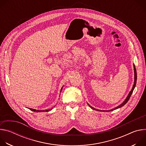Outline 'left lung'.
I'll use <instances>...</instances> for the list:
<instances>
[{"label":"left lung","instance_id":"8db88e82","mask_svg":"<svg viewBox=\"0 0 146 146\" xmlns=\"http://www.w3.org/2000/svg\"><path fill=\"white\" fill-rule=\"evenodd\" d=\"M133 67H134V73H135V81H134V84H133V87H132V89L131 90V91H130V92H129V94H128V96L127 97V98L125 99V100L123 102V103H122L120 105H119L118 106H117V107H116V108H114V109H111V110H98V109H95V108H94L93 107H92V106H91L88 103V105L92 109H93V110H96V111H113V110H116V109H118V108H121V107H122L123 106H124L125 105V104L128 102V101L129 100V98H130V97H131V95H132V92H133V90H134V88H135V86H136V80H137V73H136V68H135V65H133Z\"/></svg>","mask_w":146,"mask_h":146}]
</instances>
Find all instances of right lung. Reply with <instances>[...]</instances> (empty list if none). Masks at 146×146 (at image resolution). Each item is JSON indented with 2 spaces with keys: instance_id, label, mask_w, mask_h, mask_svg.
I'll return each instance as SVG.
<instances>
[{
  "instance_id": "1",
  "label": "right lung",
  "mask_w": 146,
  "mask_h": 146,
  "mask_svg": "<svg viewBox=\"0 0 146 146\" xmlns=\"http://www.w3.org/2000/svg\"><path fill=\"white\" fill-rule=\"evenodd\" d=\"M62 88H63V87H62V88H61V90H60V92H61V91H62ZM31 110H32V111H35V112H47V111H50V110H51L52 109H48V110H35V109H29Z\"/></svg>"
}]
</instances>
